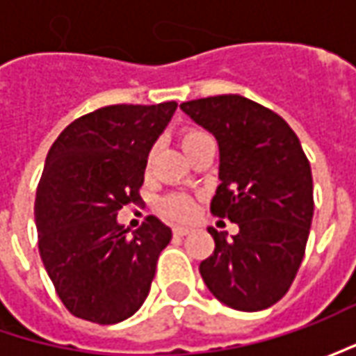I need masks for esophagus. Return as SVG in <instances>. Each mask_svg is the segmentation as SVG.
Instances as JSON below:
<instances>
[{
    "instance_id": "34e87169",
    "label": "esophagus",
    "mask_w": 356,
    "mask_h": 356,
    "mask_svg": "<svg viewBox=\"0 0 356 356\" xmlns=\"http://www.w3.org/2000/svg\"><path fill=\"white\" fill-rule=\"evenodd\" d=\"M172 232H174V236H176V238H182V236H186V234L190 232V227L174 226V227H172Z\"/></svg>"
}]
</instances>
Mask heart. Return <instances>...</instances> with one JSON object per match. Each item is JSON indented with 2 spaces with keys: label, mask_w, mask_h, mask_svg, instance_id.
Returning <instances> with one entry per match:
<instances>
[{
  "label": "heart",
  "mask_w": 356,
  "mask_h": 356,
  "mask_svg": "<svg viewBox=\"0 0 356 356\" xmlns=\"http://www.w3.org/2000/svg\"><path fill=\"white\" fill-rule=\"evenodd\" d=\"M202 136H206L204 130L186 129L180 134V144H182V148L186 150L190 144H194ZM160 210L166 213L168 218H172V220H186V218H190L192 212H194V202H192V198L180 196V194L178 196H168V198H164L160 202Z\"/></svg>",
  "instance_id": "1"
}]
</instances>
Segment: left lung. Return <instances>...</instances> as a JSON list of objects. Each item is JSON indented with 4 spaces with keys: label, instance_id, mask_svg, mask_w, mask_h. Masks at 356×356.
<instances>
[{
    "label": "left lung",
    "instance_id": "left-lung-1",
    "mask_svg": "<svg viewBox=\"0 0 356 356\" xmlns=\"http://www.w3.org/2000/svg\"><path fill=\"white\" fill-rule=\"evenodd\" d=\"M220 144V180L210 210L238 224L200 264L213 297L238 311L271 307L289 291L313 220V176L301 143L283 118L239 95L180 104Z\"/></svg>",
    "mask_w": 356,
    "mask_h": 356
}]
</instances>
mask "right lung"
Here are the masks:
<instances>
[{
	"label": "right lung",
	"instance_id": "1",
	"mask_svg": "<svg viewBox=\"0 0 356 356\" xmlns=\"http://www.w3.org/2000/svg\"><path fill=\"white\" fill-rule=\"evenodd\" d=\"M176 106H103L73 120L49 148L35 194L39 253L63 305L79 319L115 325L148 297L170 227L146 216L129 236L117 213L140 202L148 152Z\"/></svg>",
	"mask_w": 356,
	"mask_h": 356
}]
</instances>
